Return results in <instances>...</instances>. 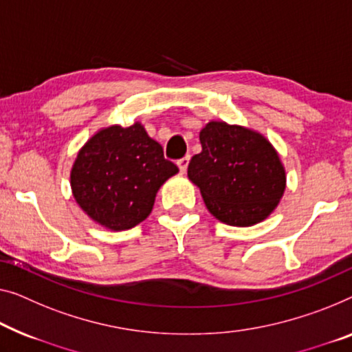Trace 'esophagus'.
Returning <instances> with one entry per match:
<instances>
[{
    "label": "esophagus",
    "mask_w": 352,
    "mask_h": 352,
    "mask_svg": "<svg viewBox=\"0 0 352 352\" xmlns=\"http://www.w3.org/2000/svg\"><path fill=\"white\" fill-rule=\"evenodd\" d=\"M177 164H178V169H180L182 174H185L186 169H188V166H190V156H185V158L178 160Z\"/></svg>",
    "instance_id": "obj_1"
}]
</instances>
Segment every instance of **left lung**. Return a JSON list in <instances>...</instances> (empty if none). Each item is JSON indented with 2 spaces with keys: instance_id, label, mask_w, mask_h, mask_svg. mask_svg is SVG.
<instances>
[{
  "instance_id": "1",
  "label": "left lung",
  "mask_w": 352,
  "mask_h": 352,
  "mask_svg": "<svg viewBox=\"0 0 352 352\" xmlns=\"http://www.w3.org/2000/svg\"><path fill=\"white\" fill-rule=\"evenodd\" d=\"M202 151L188 166L206 207L229 226L264 221L286 190V170L270 140L254 129L208 122L199 133Z\"/></svg>"
}]
</instances>
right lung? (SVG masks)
Segmentation results:
<instances>
[{
    "label": "right lung",
    "instance_id": "1",
    "mask_svg": "<svg viewBox=\"0 0 352 352\" xmlns=\"http://www.w3.org/2000/svg\"><path fill=\"white\" fill-rule=\"evenodd\" d=\"M177 172L142 123L128 128L110 124L78 150L71 190L94 223L109 230H126L148 217L158 190Z\"/></svg>",
    "mask_w": 352,
    "mask_h": 352
}]
</instances>
